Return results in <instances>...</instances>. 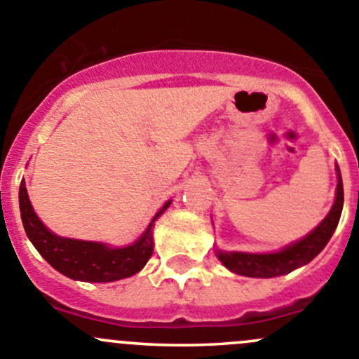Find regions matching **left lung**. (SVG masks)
Masks as SVG:
<instances>
[{
  "label": "left lung",
  "mask_w": 359,
  "mask_h": 359,
  "mask_svg": "<svg viewBox=\"0 0 359 359\" xmlns=\"http://www.w3.org/2000/svg\"><path fill=\"white\" fill-rule=\"evenodd\" d=\"M337 194L335 203L328 215L321 220L316 229L311 231L306 238L288 245L274 253H245V252H222L217 250L220 262L233 273L248 278H274L292 273L297 267L309 264L318 253L330 241L340 220L344 206V187L340 170L337 166Z\"/></svg>",
  "instance_id": "left-lung-1"
}]
</instances>
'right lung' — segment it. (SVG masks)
<instances>
[{
	"mask_svg": "<svg viewBox=\"0 0 359 359\" xmlns=\"http://www.w3.org/2000/svg\"><path fill=\"white\" fill-rule=\"evenodd\" d=\"M19 203L25 234L53 269L71 280L88 281V283L90 281L92 283H109V281L132 276L146 266L154 248L153 224L168 208L172 200H168L159 208V212L135 243L123 248H112L106 243L72 240V238L53 234L52 231L46 229L45 224L38 219L32 210L24 180L20 182Z\"/></svg>",
	"mask_w": 359,
	"mask_h": 359,
	"instance_id": "1",
	"label": "right lung"
}]
</instances>
